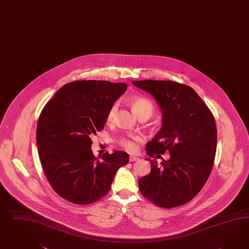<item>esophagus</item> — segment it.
I'll use <instances>...</instances> for the list:
<instances>
[{"mask_svg": "<svg viewBox=\"0 0 249 249\" xmlns=\"http://www.w3.org/2000/svg\"><path fill=\"white\" fill-rule=\"evenodd\" d=\"M137 160H140V158H138V157H136V156H130V157H129V161L133 162L137 161Z\"/></svg>", "mask_w": 249, "mask_h": 249, "instance_id": "34e87169", "label": "esophagus"}]
</instances>
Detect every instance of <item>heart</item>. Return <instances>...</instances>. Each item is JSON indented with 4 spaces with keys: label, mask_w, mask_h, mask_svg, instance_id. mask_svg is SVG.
Listing matches in <instances>:
<instances>
[{
    "label": "heart",
    "mask_w": 249,
    "mask_h": 249,
    "mask_svg": "<svg viewBox=\"0 0 249 249\" xmlns=\"http://www.w3.org/2000/svg\"><path fill=\"white\" fill-rule=\"evenodd\" d=\"M131 106L133 107L136 114L139 117L142 115H148L151 116L154 112V106L151 101H148L145 98L142 97H135L131 100ZM118 110V104L114 103L111 107H109L107 114V121L108 122L114 121L116 113ZM141 138L137 135H128L127 137H122L119 140V144L122 148L127 149L128 151H134L137 148L136 142H139Z\"/></svg>",
    "instance_id": "1"
}]
</instances>
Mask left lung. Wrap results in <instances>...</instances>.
I'll use <instances>...</instances> for the list:
<instances>
[{
    "instance_id": "obj_1",
    "label": "left lung",
    "mask_w": 249,
    "mask_h": 249,
    "mask_svg": "<svg viewBox=\"0 0 249 249\" xmlns=\"http://www.w3.org/2000/svg\"><path fill=\"white\" fill-rule=\"evenodd\" d=\"M132 84L152 95L161 109V128L147 144V155L154 159L166 151L171 155L160 165L147 159L151 170L139 179L141 193L160 208L184 205L201 190L213 168L215 119L188 85L152 80L134 81Z\"/></svg>"
}]
</instances>
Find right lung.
<instances>
[{
    "label": "right lung",
    "mask_w": 249,
    "mask_h": 249,
    "mask_svg": "<svg viewBox=\"0 0 249 249\" xmlns=\"http://www.w3.org/2000/svg\"><path fill=\"white\" fill-rule=\"evenodd\" d=\"M126 83L76 81L65 84L40 113L36 141L41 167L54 191L78 205L101 199L109 191L128 154L114 150L96 158L91 137L104 128L109 107Z\"/></svg>",
    "instance_id": "obj_1"
}]
</instances>
